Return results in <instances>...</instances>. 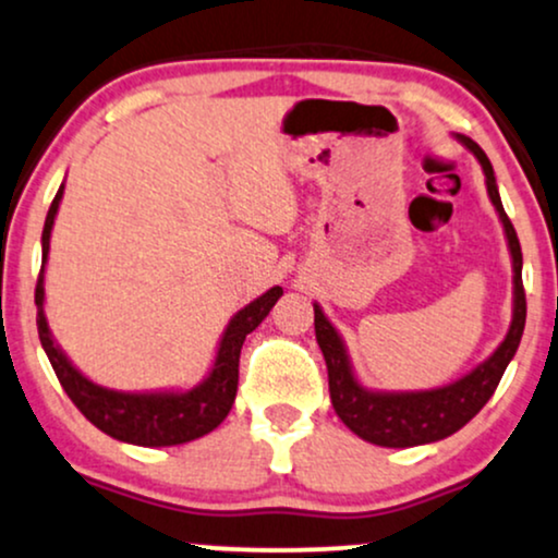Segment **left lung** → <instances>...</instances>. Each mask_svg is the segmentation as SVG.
<instances>
[{
  "label": "left lung",
  "mask_w": 558,
  "mask_h": 558,
  "mask_svg": "<svg viewBox=\"0 0 558 558\" xmlns=\"http://www.w3.org/2000/svg\"><path fill=\"white\" fill-rule=\"evenodd\" d=\"M454 137L481 163L483 174H486L488 198L494 203L504 227V238H507L509 255H512V324H509V331L501 339V344L483 363H477L473 371L457 378V381L436 386V389L384 391L368 389V386L360 381L355 368H352L342 333L326 318L324 307L313 303V311H316V339L320 352H324L326 368H329L333 410H337V415L342 417V423L352 434L363 438V441L376 444V447L408 449L441 441V438L457 434L494 397L504 371L512 363L517 347H520L522 331H525L527 305L525 290H522V251L512 221H509L501 206L494 167H490L488 156L483 154V148L475 141L464 135Z\"/></svg>",
  "instance_id": "8db88e82"
}]
</instances>
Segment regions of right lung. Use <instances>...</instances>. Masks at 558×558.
Wrapping results in <instances>:
<instances>
[{
  "label": "right lung",
  "instance_id": "right-lung-1",
  "mask_svg": "<svg viewBox=\"0 0 558 558\" xmlns=\"http://www.w3.org/2000/svg\"><path fill=\"white\" fill-rule=\"evenodd\" d=\"M64 195V182L59 185L54 201H51L49 214L44 221L41 234V274L36 284V326L38 339L54 368L59 384L68 391L77 410L96 425L98 430L117 438V441L135 444V447H180V444L195 441V438L211 434L219 428L221 421L232 410L234 397H238V378H240V350L242 342L251 331L258 329V324L268 316L277 300L284 294L281 287H271L260 298H255L245 307H240L229 318L227 329L221 331L211 368L198 384L190 389H156V391H120L109 389L90 381L81 368L68 357V352L59 347L54 333L49 329L44 305V271L49 260V242L51 229L59 211V203Z\"/></svg>",
  "mask_w": 558,
  "mask_h": 558
}]
</instances>
